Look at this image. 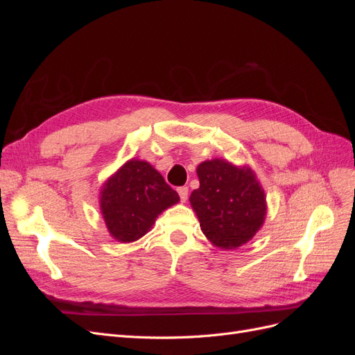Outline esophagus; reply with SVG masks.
Wrapping results in <instances>:
<instances>
[{
    "instance_id": "esophagus-1",
    "label": "esophagus",
    "mask_w": 355,
    "mask_h": 355,
    "mask_svg": "<svg viewBox=\"0 0 355 355\" xmlns=\"http://www.w3.org/2000/svg\"><path fill=\"white\" fill-rule=\"evenodd\" d=\"M188 192H189L188 187H179L178 188V194H179L182 202H185L188 200Z\"/></svg>"
}]
</instances>
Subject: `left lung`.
Returning a JSON list of instances; mask_svg holds the SVG:
<instances>
[{
	"label": "left lung",
	"mask_w": 355,
	"mask_h": 355,
	"mask_svg": "<svg viewBox=\"0 0 355 355\" xmlns=\"http://www.w3.org/2000/svg\"><path fill=\"white\" fill-rule=\"evenodd\" d=\"M197 175L200 188L192 191L189 201L202 234L225 250L250 241L266 214L265 192L253 170L214 158L201 163Z\"/></svg>",
	"instance_id": "left-lung-1"
}]
</instances>
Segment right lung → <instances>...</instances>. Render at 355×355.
I'll return each instance as SVG.
<instances>
[{
  "instance_id": "1",
  "label": "right lung",
  "mask_w": 355,
  "mask_h": 355,
  "mask_svg": "<svg viewBox=\"0 0 355 355\" xmlns=\"http://www.w3.org/2000/svg\"><path fill=\"white\" fill-rule=\"evenodd\" d=\"M179 201L164 178L146 161L128 159L105 182L101 210L110 234L120 243L136 241L153 228L161 211Z\"/></svg>"
}]
</instances>
